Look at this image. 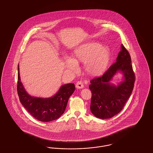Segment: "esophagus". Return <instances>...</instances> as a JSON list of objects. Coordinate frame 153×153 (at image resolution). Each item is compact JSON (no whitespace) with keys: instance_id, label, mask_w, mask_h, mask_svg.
I'll list each match as a JSON object with an SVG mask.
<instances>
[{"instance_id":"1","label":"esophagus","mask_w":153,"mask_h":153,"mask_svg":"<svg viewBox=\"0 0 153 153\" xmlns=\"http://www.w3.org/2000/svg\"><path fill=\"white\" fill-rule=\"evenodd\" d=\"M76 87L77 88V89H82L84 87V86L83 83L81 81H79L77 82V83L76 84Z\"/></svg>"}]
</instances>
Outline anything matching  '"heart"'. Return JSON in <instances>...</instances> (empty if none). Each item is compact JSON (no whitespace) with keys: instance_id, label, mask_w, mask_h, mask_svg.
<instances>
[{"instance_id":"heart-1","label":"heart","mask_w":153,"mask_h":153,"mask_svg":"<svg viewBox=\"0 0 153 153\" xmlns=\"http://www.w3.org/2000/svg\"><path fill=\"white\" fill-rule=\"evenodd\" d=\"M111 59L109 49L96 42H88L79 46L74 51L73 58L66 59V65L76 71L77 62H85V69L89 74L98 76L107 70Z\"/></svg>"}]
</instances>
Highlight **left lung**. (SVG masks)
I'll use <instances>...</instances> for the list:
<instances>
[{"label": "left lung", "mask_w": 153, "mask_h": 153, "mask_svg": "<svg viewBox=\"0 0 153 153\" xmlns=\"http://www.w3.org/2000/svg\"><path fill=\"white\" fill-rule=\"evenodd\" d=\"M118 71L123 73L125 79L115 86L111 85L109 81ZM135 79L130 53L122 45L117 61L102 76L90 81L89 88L92 92L90 106L92 113L102 119L112 117L119 113L131 96Z\"/></svg>", "instance_id": "1"}]
</instances>
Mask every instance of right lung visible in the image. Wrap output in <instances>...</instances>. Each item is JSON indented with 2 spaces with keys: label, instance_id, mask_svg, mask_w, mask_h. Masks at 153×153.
<instances>
[{
  "label": "right lung",
  "instance_id": "right-lung-1",
  "mask_svg": "<svg viewBox=\"0 0 153 153\" xmlns=\"http://www.w3.org/2000/svg\"><path fill=\"white\" fill-rule=\"evenodd\" d=\"M17 92L19 100L31 115L37 120L48 122L58 119L65 112L69 98L75 90L74 84L61 86L58 92L50 98H39L28 94L21 82L18 65Z\"/></svg>",
  "mask_w": 153,
  "mask_h": 153
}]
</instances>
